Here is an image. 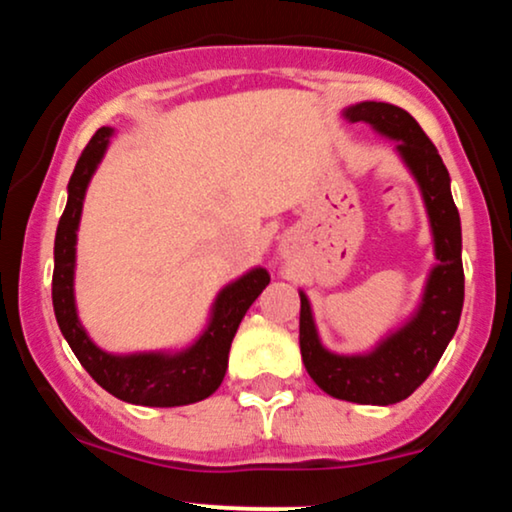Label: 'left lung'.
Listing matches in <instances>:
<instances>
[{
  "label": "left lung",
  "instance_id": "left-lung-1",
  "mask_svg": "<svg viewBox=\"0 0 512 512\" xmlns=\"http://www.w3.org/2000/svg\"><path fill=\"white\" fill-rule=\"evenodd\" d=\"M344 117L349 122H368L375 132L397 142V154L407 163L424 195L438 264L428 276L424 298L414 317L370 354L339 356L327 351L317 337L305 293H301L298 339L305 370L320 390L346 402L387 407L407 399L424 383L460 325L464 303L460 214L452 202L450 175L443 158L407 110L366 101L346 108Z\"/></svg>",
  "mask_w": 512,
  "mask_h": 512
}]
</instances>
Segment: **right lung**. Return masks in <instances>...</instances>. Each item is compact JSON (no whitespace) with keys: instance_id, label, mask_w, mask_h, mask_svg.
Listing matches in <instances>:
<instances>
[{"instance_id":"right-lung-1","label":"right lung","mask_w":512,"mask_h":512,"mask_svg":"<svg viewBox=\"0 0 512 512\" xmlns=\"http://www.w3.org/2000/svg\"><path fill=\"white\" fill-rule=\"evenodd\" d=\"M110 137H113L110 127H101L93 134L91 142L81 151L67 185L69 197L62 219L57 223L55 272H52V305H55L57 325L86 373L122 402L142 404V407H182V404L199 402L219 390L240 320L269 284V274L267 269L255 267L228 284L216 296L209 327L190 349L178 351V354L129 356H115L98 349L88 339L76 315L74 262L76 228L81 221L86 187L108 149Z\"/></svg>"}]
</instances>
